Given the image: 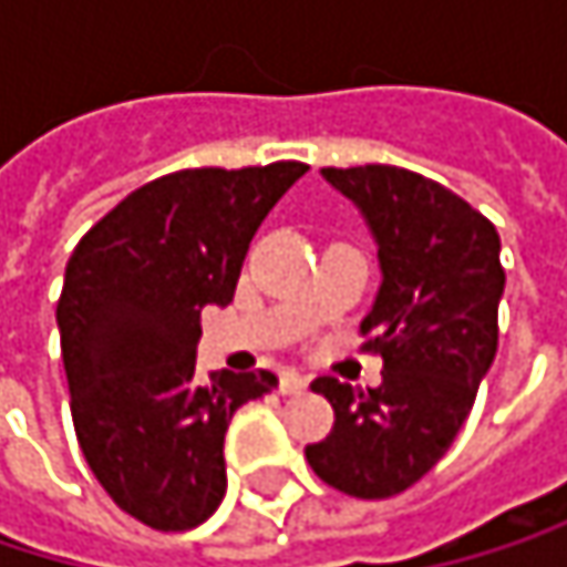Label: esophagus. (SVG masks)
I'll return each instance as SVG.
<instances>
[{
    "label": "esophagus",
    "mask_w": 567,
    "mask_h": 567,
    "mask_svg": "<svg viewBox=\"0 0 567 567\" xmlns=\"http://www.w3.org/2000/svg\"><path fill=\"white\" fill-rule=\"evenodd\" d=\"M305 388H308V378L305 374H295V371L282 374V381H279V391L282 394H301Z\"/></svg>",
    "instance_id": "obj_1"
}]
</instances>
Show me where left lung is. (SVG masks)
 Wrapping results in <instances>:
<instances>
[{
	"mask_svg": "<svg viewBox=\"0 0 567 567\" xmlns=\"http://www.w3.org/2000/svg\"><path fill=\"white\" fill-rule=\"evenodd\" d=\"M361 206L384 282L361 321L384 358L381 388L318 378L334 426L305 446L315 476L358 499H388L423 480L453 446L499 348L506 269L496 226L443 183L403 167H324Z\"/></svg>",
	"mask_w": 567,
	"mask_h": 567,
	"instance_id": "8db88e82",
	"label": "left lung"
}]
</instances>
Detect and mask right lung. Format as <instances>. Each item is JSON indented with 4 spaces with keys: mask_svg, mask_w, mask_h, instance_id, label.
Segmentation results:
<instances>
[{
    "mask_svg": "<svg viewBox=\"0 0 567 567\" xmlns=\"http://www.w3.org/2000/svg\"><path fill=\"white\" fill-rule=\"evenodd\" d=\"M305 171L279 161L157 176L68 259L55 315L74 433L107 496L157 532L216 512L233 413L279 388L272 371L199 381L196 341L203 308L233 301L256 229Z\"/></svg>",
    "mask_w": 567,
    "mask_h": 567,
    "instance_id": "add662e5",
    "label": "right lung"
}]
</instances>
